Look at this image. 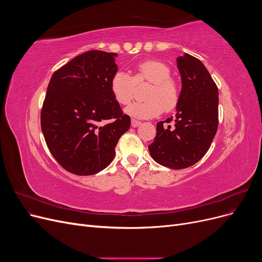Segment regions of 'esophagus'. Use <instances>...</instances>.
<instances>
[{"label": "esophagus", "instance_id": "1", "mask_svg": "<svg viewBox=\"0 0 262 262\" xmlns=\"http://www.w3.org/2000/svg\"><path fill=\"white\" fill-rule=\"evenodd\" d=\"M140 124H141V121L136 120V119H131V125L133 128H137V126H139Z\"/></svg>", "mask_w": 262, "mask_h": 262}]
</instances>
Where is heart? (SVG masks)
Segmentation results:
<instances>
[{"instance_id": "1", "label": "heart", "mask_w": 262, "mask_h": 262, "mask_svg": "<svg viewBox=\"0 0 262 262\" xmlns=\"http://www.w3.org/2000/svg\"><path fill=\"white\" fill-rule=\"evenodd\" d=\"M171 71L166 63L146 60L137 66L132 77L122 71L116 72L110 80L113 97L120 105H128L133 98L136 86L148 84L143 93V101L126 108V114L137 118H153L164 112H171L180 100V86L170 76Z\"/></svg>"}]
</instances>
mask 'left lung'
I'll list each match as a JSON object with an SVG mask.
<instances>
[{
  "mask_svg": "<svg viewBox=\"0 0 262 262\" xmlns=\"http://www.w3.org/2000/svg\"><path fill=\"white\" fill-rule=\"evenodd\" d=\"M181 95L176 118L156 124V137L148 145L150 156L171 169L199 162L215 137L219 125V91L203 63L186 53L177 59ZM172 120L173 126L168 123Z\"/></svg>",
  "mask_w": 262,
  "mask_h": 262,
  "instance_id": "left-lung-1",
  "label": "left lung"
}]
</instances>
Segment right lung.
I'll use <instances>...</instances> for the list:
<instances>
[{"instance_id": "obj_1", "label": "right lung", "mask_w": 262, "mask_h": 262, "mask_svg": "<svg viewBox=\"0 0 262 262\" xmlns=\"http://www.w3.org/2000/svg\"><path fill=\"white\" fill-rule=\"evenodd\" d=\"M116 53L91 50L52 74L40 123L50 153L63 168L94 175L113 162L119 139L131 119L113 97L110 80Z\"/></svg>"}]
</instances>
